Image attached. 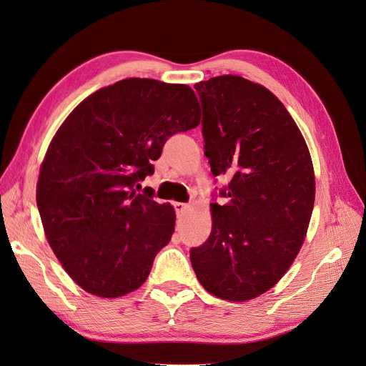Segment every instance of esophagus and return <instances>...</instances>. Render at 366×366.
<instances>
[{"mask_svg": "<svg viewBox=\"0 0 366 366\" xmlns=\"http://www.w3.org/2000/svg\"><path fill=\"white\" fill-rule=\"evenodd\" d=\"M174 207L177 210V214L183 215L187 209H189V204H184V203H174Z\"/></svg>", "mask_w": 366, "mask_h": 366, "instance_id": "obj_1", "label": "esophagus"}]
</instances>
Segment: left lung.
Masks as SVG:
<instances>
[{"mask_svg":"<svg viewBox=\"0 0 366 366\" xmlns=\"http://www.w3.org/2000/svg\"><path fill=\"white\" fill-rule=\"evenodd\" d=\"M203 107L204 154L232 177L210 204L212 232L191 250L197 280L224 301L270 290L301 250L315 204V169L302 132L267 88L235 74L194 85Z\"/></svg>","mask_w":366,"mask_h":366,"instance_id":"obj_1","label":"left lung"}]
</instances>
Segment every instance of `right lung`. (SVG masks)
<instances>
[{"instance_id":"obj_1","label":"right lung","mask_w":366,"mask_h":366,"mask_svg":"<svg viewBox=\"0 0 366 366\" xmlns=\"http://www.w3.org/2000/svg\"><path fill=\"white\" fill-rule=\"evenodd\" d=\"M200 119L191 86L129 77L90 94L62 122L41 163L36 203L51 250L81 289L119 297L148 280L174 234L175 210L134 186L154 172L151 160L168 137Z\"/></svg>"}]
</instances>
